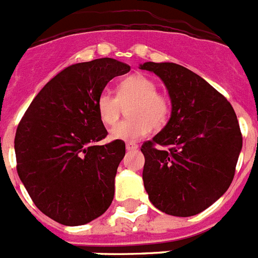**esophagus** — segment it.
Returning a JSON list of instances; mask_svg holds the SVG:
<instances>
[{"label": "esophagus", "mask_w": 258, "mask_h": 258, "mask_svg": "<svg viewBox=\"0 0 258 258\" xmlns=\"http://www.w3.org/2000/svg\"><path fill=\"white\" fill-rule=\"evenodd\" d=\"M125 149H127V151H134V149H138V144H135V143H127V144H125Z\"/></svg>", "instance_id": "34e87169"}]
</instances>
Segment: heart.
<instances>
[{
	"label": "heart",
	"mask_w": 258,
	"mask_h": 258,
	"mask_svg": "<svg viewBox=\"0 0 258 258\" xmlns=\"http://www.w3.org/2000/svg\"><path fill=\"white\" fill-rule=\"evenodd\" d=\"M128 107L130 120L118 123L110 130V139L135 143L168 123L170 103L159 93L157 84L146 75H133L119 82L116 96L103 90L97 98V111L103 124L112 125L118 122L123 106Z\"/></svg>",
	"instance_id": "1"
}]
</instances>
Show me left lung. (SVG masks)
I'll list each match as a JSON object with an SVG mask.
<instances>
[{
    "label": "left lung",
    "mask_w": 258,
    "mask_h": 258,
    "mask_svg": "<svg viewBox=\"0 0 258 258\" xmlns=\"http://www.w3.org/2000/svg\"><path fill=\"white\" fill-rule=\"evenodd\" d=\"M172 102L169 122L142 146L144 187L156 209L173 216L202 213L227 191L243 136L231 103L209 82L174 62H144Z\"/></svg>",
    "instance_id": "left-lung-1"
}]
</instances>
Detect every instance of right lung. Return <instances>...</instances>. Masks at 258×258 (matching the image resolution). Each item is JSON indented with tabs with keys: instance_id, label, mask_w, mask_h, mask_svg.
Segmentation results:
<instances>
[{
	"instance_id": "obj_1",
	"label": "right lung",
	"mask_w": 258,
	"mask_h": 258,
	"mask_svg": "<svg viewBox=\"0 0 258 258\" xmlns=\"http://www.w3.org/2000/svg\"><path fill=\"white\" fill-rule=\"evenodd\" d=\"M128 71L110 57L73 64L45 84L19 122L18 176L35 206L60 224H86L111 205L125 144L96 146L107 135L97 98L110 80Z\"/></svg>"
}]
</instances>
